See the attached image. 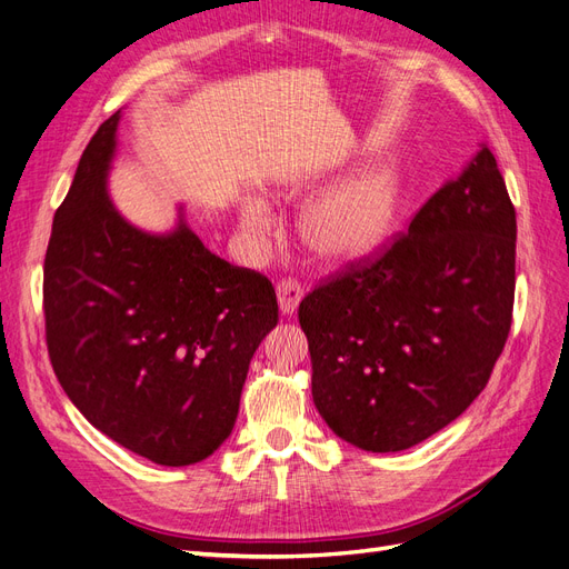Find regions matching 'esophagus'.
Here are the masks:
<instances>
[{"label": "esophagus", "mask_w": 569, "mask_h": 569, "mask_svg": "<svg viewBox=\"0 0 569 569\" xmlns=\"http://www.w3.org/2000/svg\"><path fill=\"white\" fill-rule=\"evenodd\" d=\"M303 299V287L295 278H284L278 282V301H280V311L282 316H291L299 308Z\"/></svg>", "instance_id": "1"}]
</instances>
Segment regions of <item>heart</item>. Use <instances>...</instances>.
<instances>
[{
    "label": "heart",
    "mask_w": 569,
    "mask_h": 569,
    "mask_svg": "<svg viewBox=\"0 0 569 569\" xmlns=\"http://www.w3.org/2000/svg\"><path fill=\"white\" fill-rule=\"evenodd\" d=\"M401 180L391 161L368 163L330 192L306 206L301 232L306 244L325 261H347L382 242L399 209ZM244 228L263 237L272 230V209L258 197L242 206Z\"/></svg>",
    "instance_id": "1"
}]
</instances>
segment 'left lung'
I'll list each match as a JSON object with an SVG mask.
<instances>
[{"instance_id":"obj_1","label":"left lung","mask_w":569,"mask_h":569,"mask_svg":"<svg viewBox=\"0 0 569 569\" xmlns=\"http://www.w3.org/2000/svg\"><path fill=\"white\" fill-rule=\"evenodd\" d=\"M515 237L506 180L481 147L406 232L308 291L313 403L337 437L403 451L477 399L510 332Z\"/></svg>"}]
</instances>
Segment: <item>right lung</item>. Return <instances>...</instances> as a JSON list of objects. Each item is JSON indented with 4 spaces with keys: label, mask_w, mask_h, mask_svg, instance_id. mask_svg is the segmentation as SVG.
<instances>
[{
    "label": "right lung",
    "mask_w": 569,
    "mask_h": 569,
    "mask_svg": "<svg viewBox=\"0 0 569 569\" xmlns=\"http://www.w3.org/2000/svg\"><path fill=\"white\" fill-rule=\"evenodd\" d=\"M120 111L84 147L44 256V337L68 399L99 432L180 468L232 432L251 356L278 325L266 274L184 228L153 237L118 216L107 168Z\"/></svg>",
    "instance_id": "add662e5"
}]
</instances>
